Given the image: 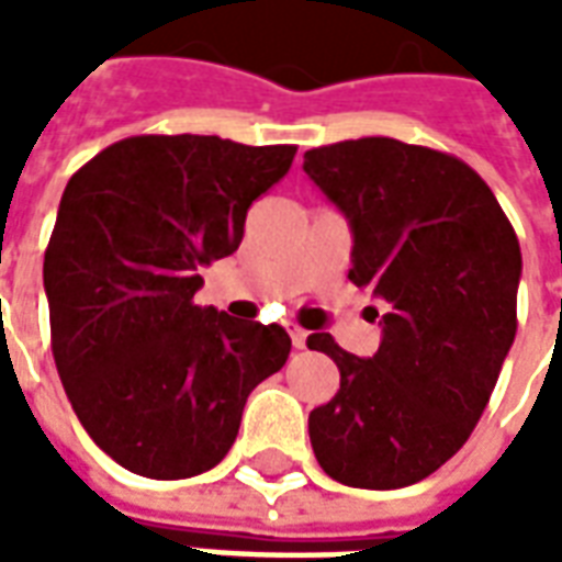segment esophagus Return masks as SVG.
Returning <instances> with one entry per match:
<instances>
[{
    "label": "esophagus",
    "mask_w": 562,
    "mask_h": 562,
    "mask_svg": "<svg viewBox=\"0 0 562 562\" xmlns=\"http://www.w3.org/2000/svg\"><path fill=\"white\" fill-rule=\"evenodd\" d=\"M289 337H292L294 349H306V330L304 328L292 325V328H289Z\"/></svg>",
    "instance_id": "34e87169"
}]
</instances>
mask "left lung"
Wrapping results in <instances>:
<instances>
[{
	"mask_svg": "<svg viewBox=\"0 0 562 562\" xmlns=\"http://www.w3.org/2000/svg\"><path fill=\"white\" fill-rule=\"evenodd\" d=\"M304 171L349 220V280L389 306L367 361L306 337L340 367L310 442L334 482L406 487L458 454L491 401L518 330V237L482 177L439 149L340 140L306 149Z\"/></svg>",
	"mask_w": 562,
	"mask_h": 562,
	"instance_id": "1",
	"label": "left lung"
}]
</instances>
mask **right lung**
Segmentation results:
<instances>
[{
    "instance_id": "right-lung-1",
    "label": "right lung",
    "mask_w": 562,
    "mask_h": 562,
    "mask_svg": "<svg viewBox=\"0 0 562 562\" xmlns=\"http://www.w3.org/2000/svg\"><path fill=\"white\" fill-rule=\"evenodd\" d=\"M297 147L216 135L116 140L68 180L44 252L50 346L71 409L147 479L213 470L246 397L292 352L280 325L198 306V270L232 256L246 210Z\"/></svg>"
}]
</instances>
